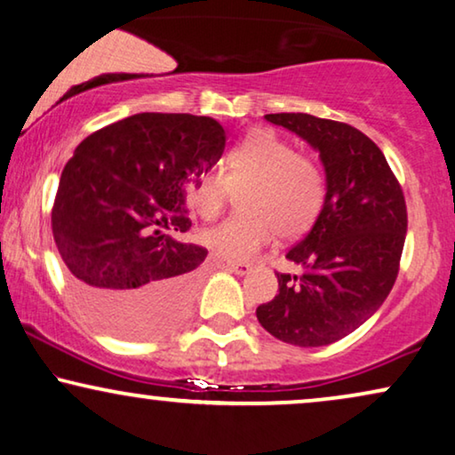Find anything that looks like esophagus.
<instances>
[{"label":"esophagus","instance_id":"obj_1","mask_svg":"<svg viewBox=\"0 0 455 455\" xmlns=\"http://www.w3.org/2000/svg\"><path fill=\"white\" fill-rule=\"evenodd\" d=\"M226 269L235 273V275H246V273H251L252 267L248 263H228Z\"/></svg>","mask_w":455,"mask_h":455}]
</instances>
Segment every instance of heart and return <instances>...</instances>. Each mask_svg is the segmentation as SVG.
Returning <instances> with one entry per match:
<instances>
[{
	"label": "heart",
	"mask_w": 455,
	"mask_h": 455,
	"mask_svg": "<svg viewBox=\"0 0 455 455\" xmlns=\"http://www.w3.org/2000/svg\"><path fill=\"white\" fill-rule=\"evenodd\" d=\"M228 184L240 195L244 213L198 234L203 246L223 260L242 263L275 238L294 240L319 220L325 204V180L319 167L296 155L288 142L269 130H252L228 155L226 176L209 170L190 180L186 198L203 220L220 215Z\"/></svg>",
	"instance_id": "b5f03b06"
}]
</instances>
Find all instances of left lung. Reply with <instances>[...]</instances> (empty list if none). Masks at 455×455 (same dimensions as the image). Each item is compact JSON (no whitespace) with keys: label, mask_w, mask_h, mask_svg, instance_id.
<instances>
[{"label":"left lung","mask_w":455,"mask_h":455,"mask_svg":"<svg viewBox=\"0 0 455 455\" xmlns=\"http://www.w3.org/2000/svg\"><path fill=\"white\" fill-rule=\"evenodd\" d=\"M300 136L325 170V204L285 259L300 275L277 273L279 294L257 319L273 338L300 347L333 344L377 313L394 288L406 240L403 192L369 136L308 114H269Z\"/></svg>","instance_id":"left-lung-1"}]
</instances>
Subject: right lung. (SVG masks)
Masks as SVG:
<instances>
[{
    "label": "right lung",
    "instance_id": "1",
    "mask_svg": "<svg viewBox=\"0 0 455 455\" xmlns=\"http://www.w3.org/2000/svg\"><path fill=\"white\" fill-rule=\"evenodd\" d=\"M223 148L221 124L190 114L130 116L76 147L52 229L74 296L105 331L148 339L186 315L207 251L172 232L190 228L186 188Z\"/></svg>",
    "mask_w": 455,
    "mask_h": 455
}]
</instances>
